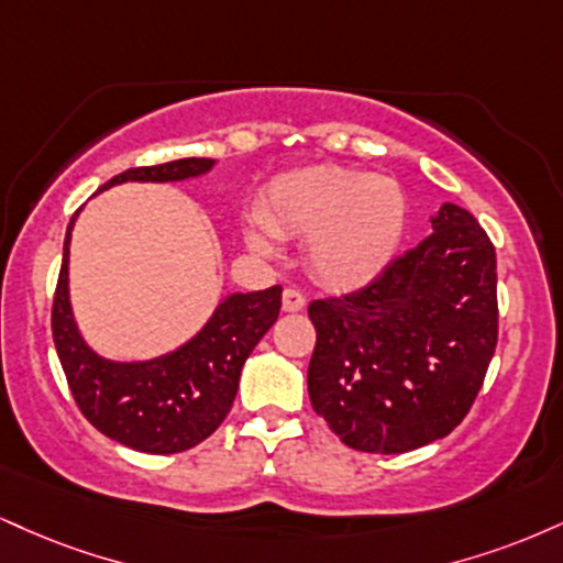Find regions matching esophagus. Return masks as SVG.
Wrapping results in <instances>:
<instances>
[{
    "instance_id": "esophagus-1",
    "label": "esophagus",
    "mask_w": 563,
    "mask_h": 563,
    "mask_svg": "<svg viewBox=\"0 0 563 563\" xmlns=\"http://www.w3.org/2000/svg\"><path fill=\"white\" fill-rule=\"evenodd\" d=\"M307 307V299H303V294L294 288H286L283 290V311H301Z\"/></svg>"
}]
</instances>
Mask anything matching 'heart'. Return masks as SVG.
Returning a JSON list of instances; mask_svg holds the SVG:
<instances>
[{"instance_id": "b5f03b06", "label": "heart", "mask_w": 563, "mask_h": 563, "mask_svg": "<svg viewBox=\"0 0 563 563\" xmlns=\"http://www.w3.org/2000/svg\"><path fill=\"white\" fill-rule=\"evenodd\" d=\"M406 194L390 175L311 165L277 175L256 205L260 224L243 230L254 254L275 239H307V267L324 288L354 290L388 267L406 230Z\"/></svg>"}]
</instances>
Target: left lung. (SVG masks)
Returning <instances> with one entry per match:
<instances>
[{
  "label": "left lung",
  "mask_w": 563,
  "mask_h": 563,
  "mask_svg": "<svg viewBox=\"0 0 563 563\" xmlns=\"http://www.w3.org/2000/svg\"><path fill=\"white\" fill-rule=\"evenodd\" d=\"M430 225L369 286L309 303V398L349 449H422L449 435L483 388L498 341L496 249L451 201Z\"/></svg>",
  "instance_id": "left-lung-1"
}]
</instances>
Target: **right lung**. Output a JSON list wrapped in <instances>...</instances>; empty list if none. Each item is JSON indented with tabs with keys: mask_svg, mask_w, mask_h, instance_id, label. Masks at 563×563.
Returning a JSON list of instances; mask_svg holds the SVG:
<instances>
[{
	"mask_svg": "<svg viewBox=\"0 0 563 563\" xmlns=\"http://www.w3.org/2000/svg\"><path fill=\"white\" fill-rule=\"evenodd\" d=\"M217 159L188 157L114 175L120 183H178L207 175ZM80 209L65 233L63 269L52 307V335L67 385L84 417L107 438L141 453H180L220 428L239 393L243 362L280 314V286L230 294L212 317L178 349L144 362L101 356L80 335L70 303V239Z\"/></svg>",
	"mask_w": 563,
	"mask_h": 563,
	"instance_id": "add662e5",
	"label": "right lung"
}]
</instances>
